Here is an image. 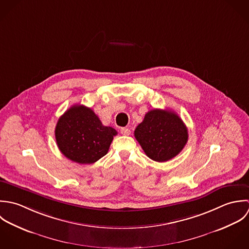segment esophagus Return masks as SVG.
<instances>
[{"instance_id": "obj_1", "label": "esophagus", "mask_w": 249, "mask_h": 249, "mask_svg": "<svg viewBox=\"0 0 249 249\" xmlns=\"http://www.w3.org/2000/svg\"><path fill=\"white\" fill-rule=\"evenodd\" d=\"M120 133H121L123 136H130V135H131V131H130L128 128H121V129H120Z\"/></svg>"}]
</instances>
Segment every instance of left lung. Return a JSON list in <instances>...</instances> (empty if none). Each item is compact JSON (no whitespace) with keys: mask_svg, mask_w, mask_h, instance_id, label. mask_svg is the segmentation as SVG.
Returning <instances> with one entry per match:
<instances>
[{"mask_svg":"<svg viewBox=\"0 0 249 249\" xmlns=\"http://www.w3.org/2000/svg\"><path fill=\"white\" fill-rule=\"evenodd\" d=\"M135 138L151 160L159 162L176 157L188 142V129L174 111L154 108L135 130Z\"/></svg>","mask_w":249,"mask_h":249,"instance_id":"1","label":"left lung"}]
</instances>
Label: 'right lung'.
<instances>
[{"label":"right lung","mask_w":249,"mask_h":249,"mask_svg":"<svg viewBox=\"0 0 249 249\" xmlns=\"http://www.w3.org/2000/svg\"><path fill=\"white\" fill-rule=\"evenodd\" d=\"M117 132L104 126L90 108L74 105L58 119L54 136L58 149L69 160L78 163H93L109 149Z\"/></svg>","instance_id":"1"}]
</instances>
